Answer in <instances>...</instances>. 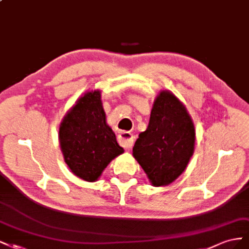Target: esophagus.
<instances>
[{
  "mask_svg": "<svg viewBox=\"0 0 249 249\" xmlns=\"http://www.w3.org/2000/svg\"><path fill=\"white\" fill-rule=\"evenodd\" d=\"M118 142L124 148H131L133 145V135L128 131H123L118 135Z\"/></svg>",
  "mask_w": 249,
  "mask_h": 249,
  "instance_id": "esophagus-1",
  "label": "esophagus"
}]
</instances>
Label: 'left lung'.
<instances>
[{"mask_svg": "<svg viewBox=\"0 0 249 249\" xmlns=\"http://www.w3.org/2000/svg\"><path fill=\"white\" fill-rule=\"evenodd\" d=\"M195 142V126L185 107L163 91L154 101L147 130L134 143L133 156L154 186H164L185 170Z\"/></svg>", "mask_w": 249, "mask_h": 249, "instance_id": "left-lung-1", "label": "left lung"}]
</instances>
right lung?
I'll return each mask as SVG.
<instances>
[{"label": "right lung", "mask_w": 249, "mask_h": 249, "mask_svg": "<svg viewBox=\"0 0 249 249\" xmlns=\"http://www.w3.org/2000/svg\"><path fill=\"white\" fill-rule=\"evenodd\" d=\"M60 146L71 172L94 182L124 150L106 122L99 91L86 93L64 117L59 130Z\"/></svg>", "instance_id": "right-lung-1"}]
</instances>
